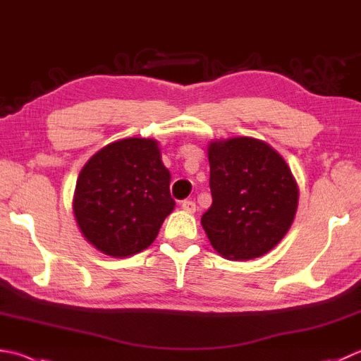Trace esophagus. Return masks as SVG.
Segmentation results:
<instances>
[{
	"label": "esophagus",
	"instance_id": "1",
	"mask_svg": "<svg viewBox=\"0 0 361 361\" xmlns=\"http://www.w3.org/2000/svg\"><path fill=\"white\" fill-rule=\"evenodd\" d=\"M181 208L186 211V213H194L195 211V202L194 200H185V202H181Z\"/></svg>",
	"mask_w": 361,
	"mask_h": 361
}]
</instances>
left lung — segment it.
<instances>
[{
    "label": "left lung",
    "mask_w": 361,
    "mask_h": 361,
    "mask_svg": "<svg viewBox=\"0 0 361 361\" xmlns=\"http://www.w3.org/2000/svg\"><path fill=\"white\" fill-rule=\"evenodd\" d=\"M213 204L202 216L211 245L227 259L263 257L294 221L299 189L285 159L252 137L208 147Z\"/></svg>",
    "instance_id": "1"
}]
</instances>
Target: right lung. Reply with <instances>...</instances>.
Here are the masks:
<instances>
[{
    "label": "right lung",
    "instance_id": "add662e5",
    "mask_svg": "<svg viewBox=\"0 0 361 361\" xmlns=\"http://www.w3.org/2000/svg\"><path fill=\"white\" fill-rule=\"evenodd\" d=\"M171 173L158 142L130 137L102 148L76 181L73 213L87 241L109 257L147 249L172 213Z\"/></svg>",
    "mask_w": 361,
    "mask_h": 361
}]
</instances>
